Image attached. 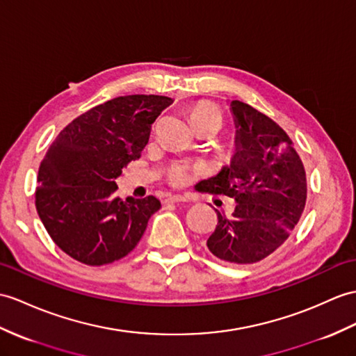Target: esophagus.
<instances>
[{
  "label": "esophagus",
  "instance_id": "esophagus-1",
  "mask_svg": "<svg viewBox=\"0 0 356 356\" xmlns=\"http://www.w3.org/2000/svg\"><path fill=\"white\" fill-rule=\"evenodd\" d=\"M180 202H188V198L185 195L175 194V195H168L165 198V203H180Z\"/></svg>",
  "mask_w": 356,
  "mask_h": 356
}]
</instances>
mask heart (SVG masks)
I'll use <instances>...</instances> for the list:
<instances>
[{
  "label": "heart",
  "mask_w": 356,
  "mask_h": 356,
  "mask_svg": "<svg viewBox=\"0 0 356 356\" xmlns=\"http://www.w3.org/2000/svg\"><path fill=\"white\" fill-rule=\"evenodd\" d=\"M189 117H191L194 127L209 124V126L220 129L221 122H222L220 109L217 106H213L211 103H198L197 106L193 107ZM189 171H191V167H189L188 163L175 162L168 170V180L172 185H181L184 181H186V179L189 176Z\"/></svg>",
  "instance_id": "1"
}]
</instances>
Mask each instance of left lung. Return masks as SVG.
<instances>
[{
	"mask_svg": "<svg viewBox=\"0 0 356 356\" xmlns=\"http://www.w3.org/2000/svg\"><path fill=\"white\" fill-rule=\"evenodd\" d=\"M236 136L229 167L203 180L202 191L235 198L206 245L232 264L258 262L282 245L307 203V175L285 130L250 104L230 102Z\"/></svg>",
	"mask_w": 356,
	"mask_h": 356,
	"instance_id": "8db88e82",
	"label": "left lung"
}]
</instances>
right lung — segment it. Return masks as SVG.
Masks as SVG:
<instances>
[{
	"label": "right lung",
	"instance_id": "add662e5",
	"mask_svg": "<svg viewBox=\"0 0 356 356\" xmlns=\"http://www.w3.org/2000/svg\"><path fill=\"white\" fill-rule=\"evenodd\" d=\"M172 103L163 95H124L98 104L66 126L40 162L36 209L59 249L86 266L129 254L161 202L115 195V179L135 161L152 124Z\"/></svg>",
	"mask_w": 356,
	"mask_h": 356
}]
</instances>
